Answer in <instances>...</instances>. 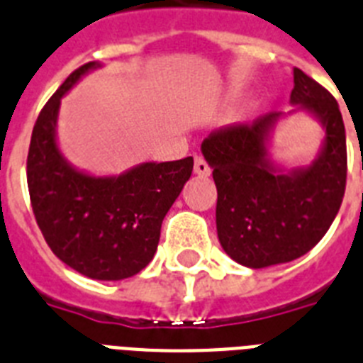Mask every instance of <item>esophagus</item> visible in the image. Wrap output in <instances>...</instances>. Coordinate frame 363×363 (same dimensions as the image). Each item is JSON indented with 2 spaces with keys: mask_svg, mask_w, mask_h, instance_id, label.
Instances as JSON below:
<instances>
[{
  "mask_svg": "<svg viewBox=\"0 0 363 363\" xmlns=\"http://www.w3.org/2000/svg\"><path fill=\"white\" fill-rule=\"evenodd\" d=\"M194 173H196L197 177H210V166L206 164V160L203 157H199L197 155L196 157V164H194Z\"/></svg>",
  "mask_w": 363,
  "mask_h": 363,
  "instance_id": "esophagus-1",
  "label": "esophagus"
}]
</instances>
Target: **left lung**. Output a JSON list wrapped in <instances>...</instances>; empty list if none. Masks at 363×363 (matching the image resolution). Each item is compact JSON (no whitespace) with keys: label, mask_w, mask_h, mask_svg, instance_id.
Masks as SVG:
<instances>
[{"label":"left lung","mask_w":363,"mask_h":363,"mask_svg":"<svg viewBox=\"0 0 363 363\" xmlns=\"http://www.w3.org/2000/svg\"><path fill=\"white\" fill-rule=\"evenodd\" d=\"M290 105L286 114L269 112L251 125H230L201 144L218 188L219 243L251 269L306 255L327 234L345 194V125L336 99L295 68ZM295 111L318 119L323 140L312 163L286 168L270 155V142L276 125Z\"/></svg>","instance_id":"left-lung-1"}]
</instances>
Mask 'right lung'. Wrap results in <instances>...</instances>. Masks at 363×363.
<instances>
[{
  "label": "right lung",
  "instance_id": "1",
  "mask_svg": "<svg viewBox=\"0 0 363 363\" xmlns=\"http://www.w3.org/2000/svg\"><path fill=\"white\" fill-rule=\"evenodd\" d=\"M101 62L69 75L45 103L27 155L36 223L55 257L94 280H123L153 260L160 227L194 169V158L142 162L120 175H92L68 162L57 142L60 101Z\"/></svg>",
  "mask_w": 363,
  "mask_h": 363
}]
</instances>
